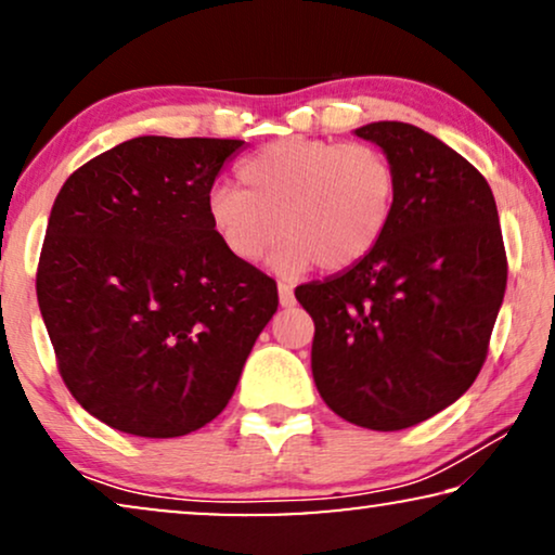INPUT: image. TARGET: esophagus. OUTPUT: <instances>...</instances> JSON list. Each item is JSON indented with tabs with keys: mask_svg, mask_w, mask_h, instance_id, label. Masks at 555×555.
<instances>
[{
	"mask_svg": "<svg viewBox=\"0 0 555 555\" xmlns=\"http://www.w3.org/2000/svg\"><path fill=\"white\" fill-rule=\"evenodd\" d=\"M278 293H280V306H283V308H291L293 302H295L293 285H287V283H278Z\"/></svg>",
	"mask_w": 555,
	"mask_h": 555,
	"instance_id": "34e87169",
	"label": "esophagus"
}]
</instances>
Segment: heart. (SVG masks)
Returning <instances> with one entry per match:
<instances>
[{
	"label": "heart",
	"instance_id": "b5f03b06",
	"mask_svg": "<svg viewBox=\"0 0 555 555\" xmlns=\"http://www.w3.org/2000/svg\"><path fill=\"white\" fill-rule=\"evenodd\" d=\"M240 189H215L207 219L232 260L255 264L283 240L275 264L338 272L374 253L397 207L399 177L374 143L283 139L234 169Z\"/></svg>",
	"mask_w": 555,
	"mask_h": 555
}]
</instances>
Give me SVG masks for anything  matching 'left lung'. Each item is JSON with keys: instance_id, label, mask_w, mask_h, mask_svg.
<instances>
[{"instance_id": "obj_1", "label": "left lung", "mask_w": 555, "mask_h": 555, "mask_svg": "<svg viewBox=\"0 0 555 555\" xmlns=\"http://www.w3.org/2000/svg\"><path fill=\"white\" fill-rule=\"evenodd\" d=\"M391 158L397 207L374 253L295 287L315 323L310 369L325 404L376 431L414 427L457 401L488 359L507 257L488 181L412 124L356 131Z\"/></svg>"}]
</instances>
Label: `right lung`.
Here are the masks:
<instances>
[{
	"mask_svg": "<svg viewBox=\"0 0 555 555\" xmlns=\"http://www.w3.org/2000/svg\"><path fill=\"white\" fill-rule=\"evenodd\" d=\"M242 143L139 135L73 171L52 204L37 302L65 386L113 429L209 424L275 315V280L232 260L207 219Z\"/></svg>",
	"mask_w": 555,
	"mask_h": 555,
	"instance_id": "1",
	"label": "right lung"
}]
</instances>
